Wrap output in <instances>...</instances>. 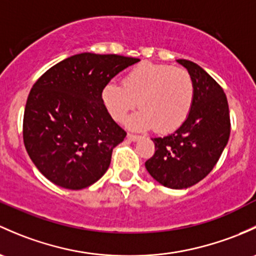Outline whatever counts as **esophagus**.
Returning <instances> with one entry per match:
<instances>
[{
	"instance_id": "esophagus-1",
	"label": "esophagus",
	"mask_w": 256,
	"mask_h": 256,
	"mask_svg": "<svg viewBox=\"0 0 256 256\" xmlns=\"http://www.w3.org/2000/svg\"><path fill=\"white\" fill-rule=\"evenodd\" d=\"M126 137H128V140H130V141H132V142H135L140 138V136L134 135V134H128V136H126Z\"/></svg>"
}]
</instances>
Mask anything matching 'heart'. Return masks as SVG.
I'll return each instance as SVG.
<instances>
[{
    "label": "heart",
    "instance_id": "heart-1",
    "mask_svg": "<svg viewBox=\"0 0 256 256\" xmlns=\"http://www.w3.org/2000/svg\"><path fill=\"white\" fill-rule=\"evenodd\" d=\"M194 93V80L188 70L144 62L131 70L122 84L108 83L102 98L114 120L122 121L138 103L141 110L128 121V126L170 132L189 115Z\"/></svg>",
    "mask_w": 256,
    "mask_h": 256
}]
</instances>
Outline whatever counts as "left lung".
Masks as SVG:
<instances>
[{"label":"left lung","mask_w":256,"mask_h":256,"mask_svg":"<svg viewBox=\"0 0 256 256\" xmlns=\"http://www.w3.org/2000/svg\"><path fill=\"white\" fill-rule=\"evenodd\" d=\"M194 80L189 115L173 134L152 138L156 152L144 163L150 176L170 189H186L202 180L218 162L230 134L227 96L204 68L176 60Z\"/></svg>","instance_id":"left-lung-1"}]
</instances>
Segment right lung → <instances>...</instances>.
Listing matches in <instances>:
<instances>
[{
    "label": "right lung",
    "mask_w": 256,
    "mask_h": 256,
    "mask_svg": "<svg viewBox=\"0 0 256 256\" xmlns=\"http://www.w3.org/2000/svg\"><path fill=\"white\" fill-rule=\"evenodd\" d=\"M138 58L82 52L48 70L32 88L23 119L24 146L40 173L70 190L106 174L126 132L102 98L108 83Z\"/></svg>",
    "instance_id": "obj_1"
}]
</instances>
